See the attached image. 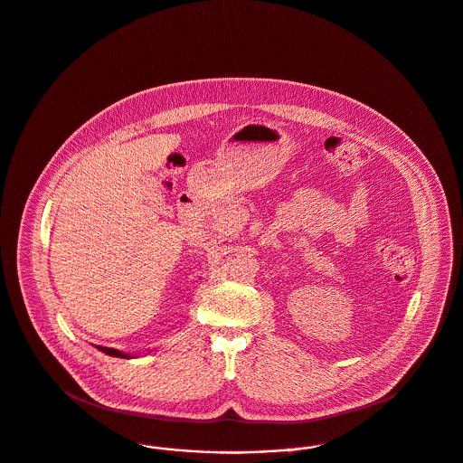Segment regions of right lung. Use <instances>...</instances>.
I'll list each match as a JSON object with an SVG mask.
<instances>
[{
  "instance_id": "obj_1",
  "label": "right lung",
  "mask_w": 463,
  "mask_h": 463,
  "mask_svg": "<svg viewBox=\"0 0 463 463\" xmlns=\"http://www.w3.org/2000/svg\"><path fill=\"white\" fill-rule=\"evenodd\" d=\"M99 352H102V354H106V355H109V357H118V359H133V357H137V355H131V354H124V352H120V350H115V348H106V346H95Z\"/></svg>"
}]
</instances>
